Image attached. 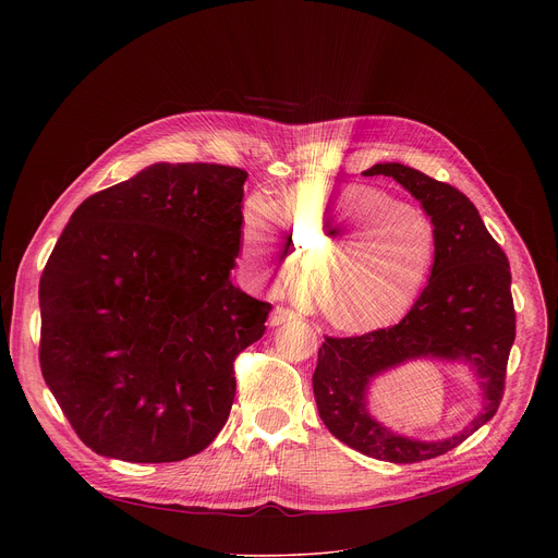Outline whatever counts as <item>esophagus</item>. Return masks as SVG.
<instances>
[{"instance_id":"obj_1","label":"esophagus","mask_w":558,"mask_h":558,"mask_svg":"<svg viewBox=\"0 0 558 558\" xmlns=\"http://www.w3.org/2000/svg\"><path fill=\"white\" fill-rule=\"evenodd\" d=\"M289 320H295V313L289 311V308H282V306H276L271 313H269V327H278V325H284Z\"/></svg>"}]
</instances>
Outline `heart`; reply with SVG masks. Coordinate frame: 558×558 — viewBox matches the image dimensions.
<instances>
[{"mask_svg":"<svg viewBox=\"0 0 558 558\" xmlns=\"http://www.w3.org/2000/svg\"><path fill=\"white\" fill-rule=\"evenodd\" d=\"M276 222L289 243L278 235L260 201L247 205V267L260 282L280 287L300 276L298 253L320 258L317 293L329 320L347 331L371 329L402 315L424 289L435 260L433 222L420 209L371 190L338 196L295 192L278 203ZM368 242L376 252L357 262L352 245Z\"/></svg>","mask_w":558,"mask_h":558,"instance_id":"heart-1","label":"heart"}]
</instances>
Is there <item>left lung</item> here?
I'll return each mask as SVG.
<instances>
[{
	"label": "left lung",
	"mask_w": 558,
	"mask_h": 558,
	"mask_svg": "<svg viewBox=\"0 0 558 558\" xmlns=\"http://www.w3.org/2000/svg\"><path fill=\"white\" fill-rule=\"evenodd\" d=\"M364 177H390L420 201L435 227V263L400 323L357 338H327L317 351L313 395L333 437L357 452L415 463L457 448L490 422L501 404L514 342L510 265L465 194L402 163H377ZM415 359L465 363L483 390V409L459 434L426 442L397 434L367 411V388Z\"/></svg>",
	"instance_id": "8db88e82"
}]
</instances>
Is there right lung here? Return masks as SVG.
Listing matches in <instances>:
<instances>
[{"instance_id": "add662e5", "label": "right lung", "mask_w": 558, "mask_h": 558, "mask_svg": "<svg viewBox=\"0 0 558 558\" xmlns=\"http://www.w3.org/2000/svg\"><path fill=\"white\" fill-rule=\"evenodd\" d=\"M247 172L154 163L70 216L39 282L44 379L88 448L181 461L225 426L271 304L231 284Z\"/></svg>"}]
</instances>
